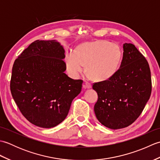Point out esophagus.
Masks as SVG:
<instances>
[{
  "mask_svg": "<svg viewBox=\"0 0 160 160\" xmlns=\"http://www.w3.org/2000/svg\"><path fill=\"white\" fill-rule=\"evenodd\" d=\"M91 87H92V85H91V84L90 82H86L83 84V88H84V89H91Z\"/></svg>",
  "mask_w": 160,
  "mask_h": 160,
  "instance_id": "esophagus-1",
  "label": "esophagus"
}]
</instances>
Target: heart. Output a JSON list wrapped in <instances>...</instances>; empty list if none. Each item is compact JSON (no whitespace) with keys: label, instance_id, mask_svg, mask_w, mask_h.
Instances as JSON below:
<instances>
[{"label":"heart","instance_id":"heart-1","mask_svg":"<svg viewBox=\"0 0 160 160\" xmlns=\"http://www.w3.org/2000/svg\"><path fill=\"white\" fill-rule=\"evenodd\" d=\"M122 57L119 46L107 40L86 42L78 47L76 52L70 51L66 55V64L69 73L78 77L85 71L91 78L104 80L117 71Z\"/></svg>","mask_w":160,"mask_h":160}]
</instances>
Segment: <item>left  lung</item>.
I'll return each mask as SVG.
<instances>
[{
  "label": "left lung",
  "mask_w": 160,
  "mask_h": 160,
  "mask_svg": "<svg viewBox=\"0 0 160 160\" xmlns=\"http://www.w3.org/2000/svg\"><path fill=\"white\" fill-rule=\"evenodd\" d=\"M120 67L107 80L93 84L98 99L94 106L102 124L111 129L128 127L144 110L151 93V70L134 45L124 43Z\"/></svg>",
  "instance_id": "1"
}]
</instances>
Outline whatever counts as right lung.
Returning <instances> with one entry per match:
<instances>
[{
  "label": "right lung",
  "instance_id": "right-lung-1",
  "mask_svg": "<svg viewBox=\"0 0 160 160\" xmlns=\"http://www.w3.org/2000/svg\"><path fill=\"white\" fill-rule=\"evenodd\" d=\"M64 57L56 40H37L13 63L12 97L23 116L37 127L49 128L61 123L82 90L83 80L64 73Z\"/></svg>",
  "mask_w": 160,
  "mask_h": 160
}]
</instances>
